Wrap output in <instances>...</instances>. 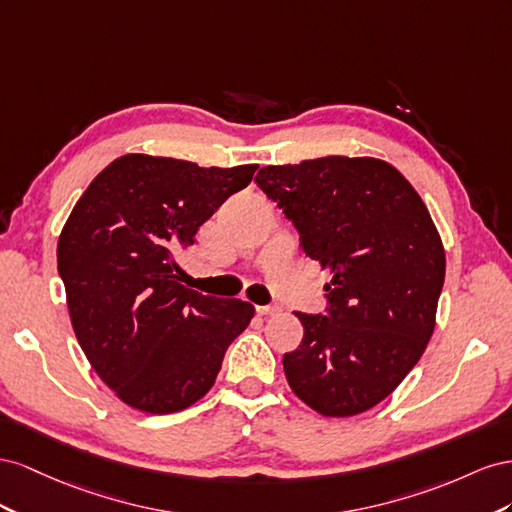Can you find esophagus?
<instances>
[{"label": "esophagus", "mask_w": 512, "mask_h": 512, "mask_svg": "<svg viewBox=\"0 0 512 512\" xmlns=\"http://www.w3.org/2000/svg\"><path fill=\"white\" fill-rule=\"evenodd\" d=\"M259 315H274V313H281V306L279 304H266V306H255Z\"/></svg>", "instance_id": "34e87169"}]
</instances>
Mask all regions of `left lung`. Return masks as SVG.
Returning a JSON list of instances; mask_svg holds the SVG:
<instances>
[{"mask_svg":"<svg viewBox=\"0 0 512 512\" xmlns=\"http://www.w3.org/2000/svg\"><path fill=\"white\" fill-rule=\"evenodd\" d=\"M255 182L330 270L326 315L296 313L283 356L296 397L321 416L371 410L410 373L435 328L446 255L414 186L379 158L324 156L259 169Z\"/></svg>","mask_w":512,"mask_h":512,"instance_id":"left-lung-1","label":"left lung"}]
</instances>
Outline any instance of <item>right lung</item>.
<instances>
[{
	"label": "right lung",
	"mask_w": 512,
	"mask_h": 512,
	"mask_svg": "<svg viewBox=\"0 0 512 512\" xmlns=\"http://www.w3.org/2000/svg\"><path fill=\"white\" fill-rule=\"evenodd\" d=\"M255 169L126 154L68 216L57 270L72 328L98 377L135 410L173 414L199 401L255 315L253 304L182 285L175 261Z\"/></svg>",
	"instance_id": "right-lung-1"
}]
</instances>
